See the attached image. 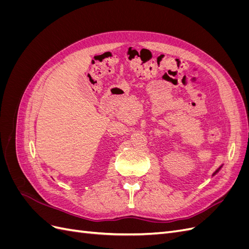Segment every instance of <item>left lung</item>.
Returning <instances> with one entry per match:
<instances>
[{
    "mask_svg": "<svg viewBox=\"0 0 249 249\" xmlns=\"http://www.w3.org/2000/svg\"><path fill=\"white\" fill-rule=\"evenodd\" d=\"M220 169H221V166H220V167H219V168H218V169H217V170H216V171H215V172H214V173H213V176H215V175H216V173H217V172H218V171H219V170H220Z\"/></svg>",
    "mask_w": 249,
    "mask_h": 249,
    "instance_id": "left-lung-1",
    "label": "left lung"
}]
</instances>
